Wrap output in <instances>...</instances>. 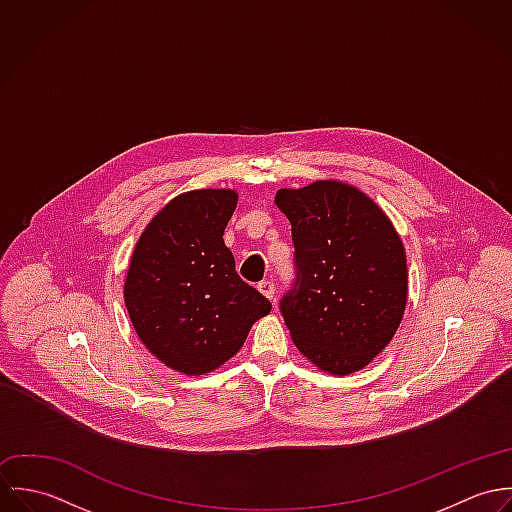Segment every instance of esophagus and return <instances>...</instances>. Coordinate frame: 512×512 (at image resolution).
Segmentation results:
<instances>
[{
    "mask_svg": "<svg viewBox=\"0 0 512 512\" xmlns=\"http://www.w3.org/2000/svg\"><path fill=\"white\" fill-rule=\"evenodd\" d=\"M258 290L264 293L268 299H274V293H276L274 282H270V280H262V282L258 284Z\"/></svg>",
    "mask_w": 512,
    "mask_h": 512,
    "instance_id": "obj_1",
    "label": "esophagus"
}]
</instances>
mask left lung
<instances>
[{"mask_svg":"<svg viewBox=\"0 0 512 512\" xmlns=\"http://www.w3.org/2000/svg\"><path fill=\"white\" fill-rule=\"evenodd\" d=\"M276 205L292 222L293 280L280 311L295 347L333 374L363 368L404 315L400 236L365 193L339 181L282 189Z\"/></svg>","mask_w":512,"mask_h":512,"instance_id":"left-lung-1","label":"left lung"}]
</instances>
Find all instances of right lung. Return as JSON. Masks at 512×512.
Returning <instances> with one entry per match:
<instances>
[{
  "mask_svg": "<svg viewBox=\"0 0 512 512\" xmlns=\"http://www.w3.org/2000/svg\"><path fill=\"white\" fill-rule=\"evenodd\" d=\"M236 193L179 195L149 222L136 244L124 299L136 333L167 366L203 374L240 351L272 303L234 270L222 234Z\"/></svg>",
  "mask_w": 512,
  "mask_h": 512,
  "instance_id": "1",
  "label": "right lung"
}]
</instances>
